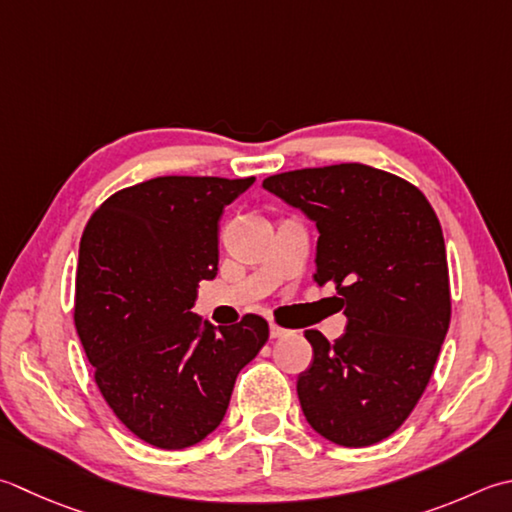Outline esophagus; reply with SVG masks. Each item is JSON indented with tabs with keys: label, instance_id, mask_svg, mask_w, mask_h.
Wrapping results in <instances>:
<instances>
[{
	"label": "esophagus",
	"instance_id": "obj_1",
	"mask_svg": "<svg viewBox=\"0 0 512 512\" xmlns=\"http://www.w3.org/2000/svg\"><path fill=\"white\" fill-rule=\"evenodd\" d=\"M290 333V330L288 328H284V326H279V324H270V337H273V339H277V337H286Z\"/></svg>",
	"mask_w": 512,
	"mask_h": 512
}]
</instances>
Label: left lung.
<instances>
[{
	"instance_id": "obj_1",
	"label": "left lung",
	"mask_w": 512,
	"mask_h": 512,
	"mask_svg": "<svg viewBox=\"0 0 512 512\" xmlns=\"http://www.w3.org/2000/svg\"><path fill=\"white\" fill-rule=\"evenodd\" d=\"M264 188L319 230V286H333L346 333L306 330L313 364L297 379L308 424L346 448L373 446L413 413L450 324L442 226L422 190L366 164L288 170Z\"/></svg>"
}]
</instances>
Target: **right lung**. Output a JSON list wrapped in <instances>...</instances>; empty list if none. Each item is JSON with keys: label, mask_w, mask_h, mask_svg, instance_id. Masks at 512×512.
<instances>
[{"label": "right lung", "mask_w": 512, "mask_h": 512, "mask_svg": "<svg viewBox=\"0 0 512 512\" xmlns=\"http://www.w3.org/2000/svg\"><path fill=\"white\" fill-rule=\"evenodd\" d=\"M255 177L168 175L117 190L79 242L75 328L115 417L146 444L182 450L222 424L235 379L268 339L248 313L217 330L190 313L217 275L219 217Z\"/></svg>", "instance_id": "obj_1"}]
</instances>
